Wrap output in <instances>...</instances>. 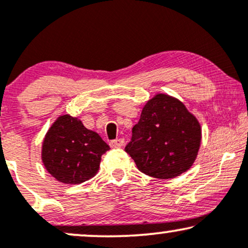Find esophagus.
Wrapping results in <instances>:
<instances>
[{
	"label": "esophagus",
	"instance_id": "34e87169",
	"mask_svg": "<svg viewBox=\"0 0 248 248\" xmlns=\"http://www.w3.org/2000/svg\"><path fill=\"white\" fill-rule=\"evenodd\" d=\"M109 146L112 148H120L124 146V139H115L109 142Z\"/></svg>",
	"mask_w": 248,
	"mask_h": 248
}]
</instances>
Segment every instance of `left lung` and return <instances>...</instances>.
<instances>
[{
	"label": "left lung",
	"instance_id": "1",
	"mask_svg": "<svg viewBox=\"0 0 248 248\" xmlns=\"http://www.w3.org/2000/svg\"><path fill=\"white\" fill-rule=\"evenodd\" d=\"M202 129L195 115L178 99L157 93L142 108L124 150L141 172L175 178L189 170L201 147Z\"/></svg>",
	"mask_w": 248,
	"mask_h": 248
}]
</instances>
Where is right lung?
<instances>
[{
    "instance_id": "1",
    "label": "right lung",
    "mask_w": 248,
    "mask_h": 248,
    "mask_svg": "<svg viewBox=\"0 0 248 248\" xmlns=\"http://www.w3.org/2000/svg\"><path fill=\"white\" fill-rule=\"evenodd\" d=\"M108 149L109 146L98 133L87 129L78 118L64 114L45 134L42 161L57 181L80 184L96 175L102 154Z\"/></svg>"
}]
</instances>
